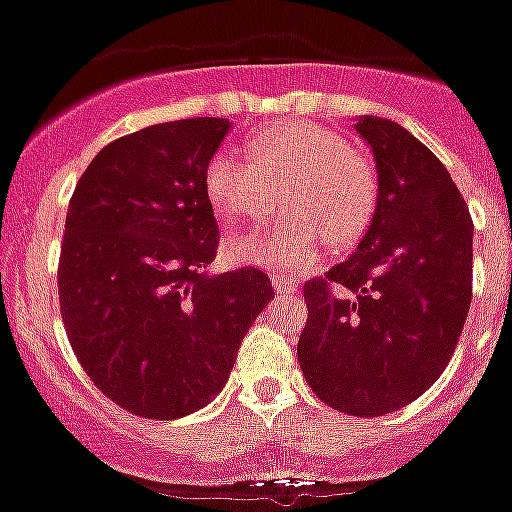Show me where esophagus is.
<instances>
[{
	"label": "esophagus",
	"mask_w": 512,
	"mask_h": 512,
	"mask_svg": "<svg viewBox=\"0 0 512 512\" xmlns=\"http://www.w3.org/2000/svg\"><path fill=\"white\" fill-rule=\"evenodd\" d=\"M273 289H276V295H292L297 292V281L289 276H273Z\"/></svg>",
	"instance_id": "obj_1"
}]
</instances>
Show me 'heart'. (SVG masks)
I'll return each instance as SVG.
<instances>
[{
  "label": "heart",
  "mask_w": 512,
  "mask_h": 512,
  "mask_svg": "<svg viewBox=\"0 0 512 512\" xmlns=\"http://www.w3.org/2000/svg\"><path fill=\"white\" fill-rule=\"evenodd\" d=\"M241 159L223 148L204 170L209 204L225 223H263L276 188L284 215L271 233L231 244L239 260L279 271H305L324 244L348 247L366 231L377 207V172L369 156L348 148L329 127L308 122L273 124L244 140Z\"/></svg>",
  "instance_id": "heart-1"
}]
</instances>
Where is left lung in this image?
<instances>
[{"instance_id": "left-lung-1", "label": "left lung", "mask_w": 512, "mask_h": 512, "mask_svg": "<svg viewBox=\"0 0 512 512\" xmlns=\"http://www.w3.org/2000/svg\"><path fill=\"white\" fill-rule=\"evenodd\" d=\"M377 207L353 255L305 281L297 361L316 396L353 417L420 398L449 364L473 297V220L452 175L401 124L361 116Z\"/></svg>"}]
</instances>
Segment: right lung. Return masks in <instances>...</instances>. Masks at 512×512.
I'll list each match as a JSON object with an SVG mask.
<instances>
[{
    "label": "right lung",
    "mask_w": 512,
    "mask_h": 512,
    "mask_svg": "<svg viewBox=\"0 0 512 512\" xmlns=\"http://www.w3.org/2000/svg\"><path fill=\"white\" fill-rule=\"evenodd\" d=\"M231 130L199 116L108 143L76 183L60 247V316L79 364L148 420L207 406L273 287L260 268L207 273L217 255L204 170Z\"/></svg>",
    "instance_id": "add662e5"
}]
</instances>
